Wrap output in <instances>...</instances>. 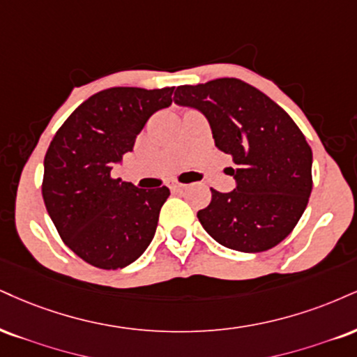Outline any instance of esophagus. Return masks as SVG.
Returning <instances> with one entry per match:
<instances>
[{
	"label": "esophagus",
	"mask_w": 357,
	"mask_h": 357,
	"mask_svg": "<svg viewBox=\"0 0 357 357\" xmlns=\"http://www.w3.org/2000/svg\"><path fill=\"white\" fill-rule=\"evenodd\" d=\"M169 188H171V190H173V191H179V190H183L184 184L178 183V181H176V179H173V181L169 183Z\"/></svg>",
	"instance_id": "34e87169"
}]
</instances>
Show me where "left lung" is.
Listing matches in <instances>:
<instances>
[{
    "mask_svg": "<svg viewBox=\"0 0 357 357\" xmlns=\"http://www.w3.org/2000/svg\"><path fill=\"white\" fill-rule=\"evenodd\" d=\"M174 102L201 111L218 149L234 162V190H211V203L197 211L206 233L241 252L281 243L301 220L312 190V151L291 116L236 78L178 86Z\"/></svg>",
    "mask_w": 357,
    "mask_h": 357,
    "instance_id": "8db88e82",
    "label": "left lung"
}]
</instances>
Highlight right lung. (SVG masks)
Here are the masks:
<instances>
[{
	"label": "right lung",
	"mask_w": 357,
	"mask_h": 357,
	"mask_svg": "<svg viewBox=\"0 0 357 357\" xmlns=\"http://www.w3.org/2000/svg\"><path fill=\"white\" fill-rule=\"evenodd\" d=\"M173 91L105 89L73 111L51 141L43 199L64 244L91 266L124 268L153 241L169 190H139L111 169L132 151L148 119L173 102Z\"/></svg>",
	"instance_id": "right-lung-1"
}]
</instances>
